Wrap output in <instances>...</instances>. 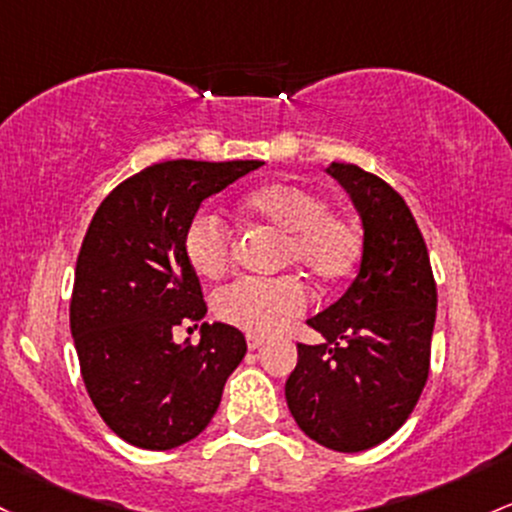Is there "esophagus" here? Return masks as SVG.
<instances>
[{
  "label": "esophagus",
  "instance_id": "1",
  "mask_svg": "<svg viewBox=\"0 0 512 512\" xmlns=\"http://www.w3.org/2000/svg\"><path fill=\"white\" fill-rule=\"evenodd\" d=\"M245 340H247V347H250V350H260V347L265 345V338H262V335H255V333H247Z\"/></svg>",
  "mask_w": 512,
  "mask_h": 512
}]
</instances>
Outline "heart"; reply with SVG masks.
Instances as JSON below:
<instances>
[{"label":"heart","instance_id":"heart-1","mask_svg":"<svg viewBox=\"0 0 512 512\" xmlns=\"http://www.w3.org/2000/svg\"><path fill=\"white\" fill-rule=\"evenodd\" d=\"M240 213L282 233L279 265L306 269L320 284H338L355 272L362 255L359 230L328 211V201L313 189L289 182L267 184L240 201ZM233 250V230L209 211L196 213L184 230V255L201 277H221ZM306 308L308 289L294 274L238 279L213 296V313L223 323L255 335L282 333Z\"/></svg>","mask_w":512,"mask_h":512}]
</instances>
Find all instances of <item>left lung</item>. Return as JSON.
<instances>
[{"mask_svg":"<svg viewBox=\"0 0 512 512\" xmlns=\"http://www.w3.org/2000/svg\"><path fill=\"white\" fill-rule=\"evenodd\" d=\"M362 218L359 272L308 318L320 345H299L286 403L299 428L335 452H362L401 428L430 372L437 286L423 233L396 189L362 167H328Z\"/></svg>","mask_w":512,"mask_h":512,"instance_id":"8db88e82","label":"left lung"}]
</instances>
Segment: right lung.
<instances>
[{
    "mask_svg": "<svg viewBox=\"0 0 512 512\" xmlns=\"http://www.w3.org/2000/svg\"><path fill=\"white\" fill-rule=\"evenodd\" d=\"M262 165L157 162L121 182L89 223L70 330L94 408L128 445L162 452L194 440L243 362L247 342L233 325L204 323L199 345H177L172 328L206 316L184 230L201 201Z\"/></svg>",
    "mask_w": 512,
    "mask_h": 512,
    "instance_id": "obj_1",
    "label": "right lung"
}]
</instances>
